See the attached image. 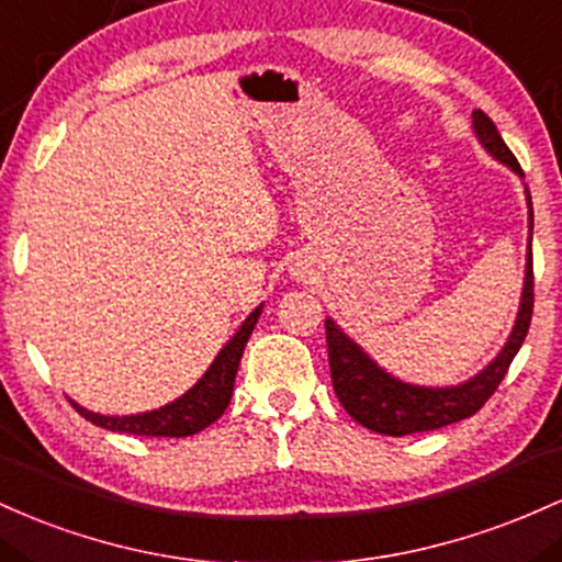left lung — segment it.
Returning <instances> with one entry per match:
<instances>
[{"label":"left lung","mask_w":562,"mask_h":562,"mask_svg":"<svg viewBox=\"0 0 562 562\" xmlns=\"http://www.w3.org/2000/svg\"><path fill=\"white\" fill-rule=\"evenodd\" d=\"M472 127H475L477 140L483 148L494 156L496 161L507 164L515 175L522 178V169L507 143L502 140L496 124L485 116L483 111L472 113ZM528 228L533 231V206L528 196ZM533 313V251L531 238H528V260H526V281H522L520 294V311L515 318L513 334L504 342L499 356L494 358L481 374L472 380L453 384V387H419V384H408L390 376L387 371L380 369L369 356H366L361 345L352 339L326 318V348H329V369L331 384L337 393L339 403L345 412L350 414L358 425L369 427V430L380 435H401L438 430V427L453 425L459 419H468L475 412H481L483 403L494 395L499 382L507 374L509 363L518 356L522 339H526L528 326H531Z\"/></svg>","instance_id":"left-lung-1"}]
</instances>
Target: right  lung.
<instances>
[{"instance_id": "add662e5", "label": "right lung", "mask_w": 562, "mask_h": 562, "mask_svg": "<svg viewBox=\"0 0 562 562\" xmlns=\"http://www.w3.org/2000/svg\"><path fill=\"white\" fill-rule=\"evenodd\" d=\"M260 313L262 305L247 315V321L238 326V331L228 339V345L217 352V358L206 369V374L186 395L167 403V406L156 408V412L132 414V417H103V414L87 412L85 406H79L74 401L71 406L87 422L105 427L111 432L148 435V438H186V435H196L204 427H210L212 422L223 417V412L228 408L238 363H241L244 348H247V339L251 337V329H255Z\"/></svg>"}]
</instances>
